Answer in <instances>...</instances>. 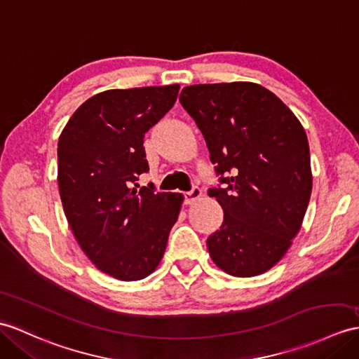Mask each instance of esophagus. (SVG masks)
<instances>
[{
	"label": "esophagus",
	"mask_w": 359,
	"mask_h": 359,
	"mask_svg": "<svg viewBox=\"0 0 359 359\" xmlns=\"http://www.w3.org/2000/svg\"><path fill=\"white\" fill-rule=\"evenodd\" d=\"M200 196H202V189L198 187H193L189 191H187V193H183L187 205H193L197 198H200Z\"/></svg>",
	"instance_id": "obj_1"
}]
</instances>
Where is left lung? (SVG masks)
Returning <instances> with one entry per match:
<instances>
[{
	"mask_svg": "<svg viewBox=\"0 0 359 359\" xmlns=\"http://www.w3.org/2000/svg\"><path fill=\"white\" fill-rule=\"evenodd\" d=\"M179 99L224 187L208 191L224 212L208 251L229 275H260L287 252L309 205L304 128L272 91L252 82L189 86Z\"/></svg>",
	"mask_w": 359,
	"mask_h": 359,
	"instance_id": "1",
	"label": "left lung"
}]
</instances>
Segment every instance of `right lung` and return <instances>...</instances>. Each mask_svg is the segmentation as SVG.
Masks as SVG:
<instances>
[{
	"label": "right lung",
	"mask_w": 359,
	"mask_h": 359,
	"mask_svg": "<svg viewBox=\"0 0 359 359\" xmlns=\"http://www.w3.org/2000/svg\"><path fill=\"white\" fill-rule=\"evenodd\" d=\"M179 86L107 90L82 104L57 142V183L65 217L97 269L122 281L161 263L182 194L139 191L147 172L145 133L168 113Z\"/></svg>",
	"instance_id": "obj_1"
}]
</instances>
